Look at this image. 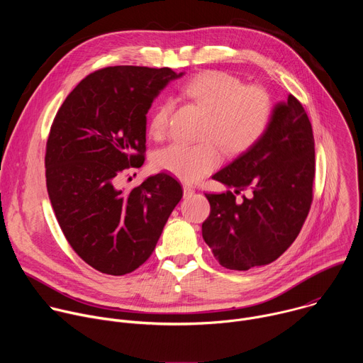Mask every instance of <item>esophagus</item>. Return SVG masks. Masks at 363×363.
<instances>
[{"label": "esophagus", "instance_id": "34e87169", "mask_svg": "<svg viewBox=\"0 0 363 363\" xmlns=\"http://www.w3.org/2000/svg\"><path fill=\"white\" fill-rule=\"evenodd\" d=\"M194 194H195V189H194L191 185H186V184H185V185H184V196H185V198H191Z\"/></svg>", "mask_w": 363, "mask_h": 363}]
</instances>
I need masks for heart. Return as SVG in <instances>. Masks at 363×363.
Instances as JSON below:
<instances>
[{
	"label": "heart",
	"mask_w": 363,
	"mask_h": 363,
	"mask_svg": "<svg viewBox=\"0 0 363 363\" xmlns=\"http://www.w3.org/2000/svg\"><path fill=\"white\" fill-rule=\"evenodd\" d=\"M182 93L206 112L201 129L203 140L171 143L153 155V167L185 182H196L213 172L227 155L254 146L267 132L273 118V100L260 86H244L234 74L206 70L191 77ZM172 103L164 100L149 119V133L161 140L168 135ZM223 149L221 150L220 147Z\"/></svg>",
	"instance_id": "heart-1"
}]
</instances>
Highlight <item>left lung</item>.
<instances>
[{"mask_svg":"<svg viewBox=\"0 0 363 363\" xmlns=\"http://www.w3.org/2000/svg\"><path fill=\"white\" fill-rule=\"evenodd\" d=\"M234 191L205 194L202 237L218 263L248 270L273 263L298 235L313 201L315 138L301 103L289 94L254 146L213 175ZM249 191L241 200L236 195Z\"/></svg>","mask_w":363,"mask_h":363,"instance_id":"1","label":"left lung"}]
</instances>
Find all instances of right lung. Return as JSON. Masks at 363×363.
Returning a JSON list of instances; mask_svg holds the SVG:
<instances>
[{
    "label": "right lung",
    "mask_w": 363,
    "mask_h": 363,
    "mask_svg": "<svg viewBox=\"0 0 363 363\" xmlns=\"http://www.w3.org/2000/svg\"><path fill=\"white\" fill-rule=\"evenodd\" d=\"M182 74L168 67L100 69L73 89L51 125L48 198L72 248L100 273L123 276L142 266L182 198L179 182L165 172L130 191L119 188L121 175L145 162L153 99Z\"/></svg>",
    "instance_id": "add662e5"
}]
</instances>
